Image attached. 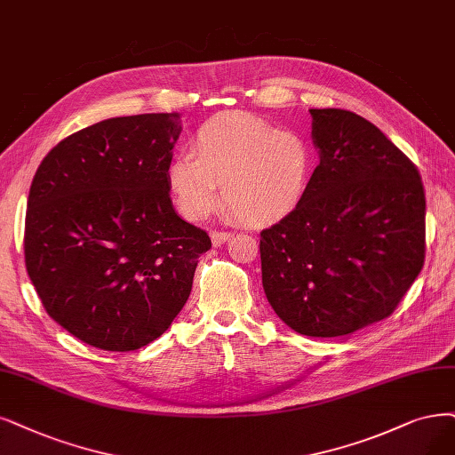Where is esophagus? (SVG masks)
<instances>
[{
	"label": "esophagus",
	"instance_id": "obj_1",
	"mask_svg": "<svg viewBox=\"0 0 455 455\" xmlns=\"http://www.w3.org/2000/svg\"><path fill=\"white\" fill-rule=\"evenodd\" d=\"M232 238V234L230 232H225V230H213L212 232V242H213V245L217 247V245H223L227 240H230Z\"/></svg>",
	"mask_w": 455,
	"mask_h": 455
}]
</instances>
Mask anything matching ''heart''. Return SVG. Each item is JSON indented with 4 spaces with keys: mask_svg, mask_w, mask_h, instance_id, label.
Instances as JSON below:
<instances>
[{
    "mask_svg": "<svg viewBox=\"0 0 455 455\" xmlns=\"http://www.w3.org/2000/svg\"><path fill=\"white\" fill-rule=\"evenodd\" d=\"M189 144L191 154H178L166 166V185L178 212L191 221L213 212L221 183L223 213L253 227L283 221L307 195L309 144L255 114L219 112L196 127Z\"/></svg>",
    "mask_w": 455,
    "mask_h": 455,
    "instance_id": "b5f03b06",
    "label": "heart"
}]
</instances>
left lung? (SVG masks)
I'll return each instance as SVG.
<instances>
[{
	"instance_id": "1",
	"label": "left lung",
	"mask_w": 455,
	"mask_h": 455,
	"mask_svg": "<svg viewBox=\"0 0 455 455\" xmlns=\"http://www.w3.org/2000/svg\"><path fill=\"white\" fill-rule=\"evenodd\" d=\"M321 156L304 202L260 232L262 287L281 321L338 338L390 316L426 259L414 163L365 117L311 108Z\"/></svg>"
}]
</instances>
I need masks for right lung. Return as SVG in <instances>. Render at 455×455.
I'll list each match as a JSON object with an SVG mask.
<instances>
[{
	"label": "right lung",
	"mask_w": 455,
	"mask_h": 455,
	"mask_svg": "<svg viewBox=\"0 0 455 455\" xmlns=\"http://www.w3.org/2000/svg\"><path fill=\"white\" fill-rule=\"evenodd\" d=\"M180 132V114L110 117L63 139L33 176L28 275L46 313L92 347L156 341L212 247L176 213L166 185Z\"/></svg>",
	"instance_id": "add662e5"
}]
</instances>
